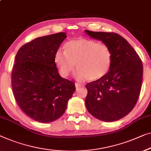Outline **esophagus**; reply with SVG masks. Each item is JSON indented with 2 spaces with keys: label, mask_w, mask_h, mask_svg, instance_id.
<instances>
[{
  "label": "esophagus",
  "mask_w": 151,
  "mask_h": 151,
  "mask_svg": "<svg viewBox=\"0 0 151 151\" xmlns=\"http://www.w3.org/2000/svg\"><path fill=\"white\" fill-rule=\"evenodd\" d=\"M75 86H76V88H78V87H80V86H82V84H79V83H75Z\"/></svg>",
  "instance_id": "esophagus-1"
}]
</instances>
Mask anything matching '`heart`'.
Instances as JSON below:
<instances>
[{
    "mask_svg": "<svg viewBox=\"0 0 151 151\" xmlns=\"http://www.w3.org/2000/svg\"><path fill=\"white\" fill-rule=\"evenodd\" d=\"M54 59L63 77H68L76 65L78 79L95 82L108 73L112 65V52L108 45L79 38L68 41L65 45V52L58 50Z\"/></svg>",
    "mask_w": 151,
    "mask_h": 151,
    "instance_id": "b5f03b06",
    "label": "heart"
}]
</instances>
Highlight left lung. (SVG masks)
I'll return each instance as SVG.
<instances>
[{
  "label": "left lung",
  "mask_w": 151,
  "mask_h": 151,
  "mask_svg": "<svg viewBox=\"0 0 151 151\" xmlns=\"http://www.w3.org/2000/svg\"><path fill=\"white\" fill-rule=\"evenodd\" d=\"M85 32L108 45L112 52V65L106 76L86 84L87 110L101 121H118L133 110L138 99L142 82V63L132 45L119 34L88 30Z\"/></svg>",
  "instance_id": "left-lung-1"
}]
</instances>
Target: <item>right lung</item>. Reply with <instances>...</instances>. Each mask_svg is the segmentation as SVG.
Here are the masks:
<instances>
[{"mask_svg": "<svg viewBox=\"0 0 151 151\" xmlns=\"http://www.w3.org/2000/svg\"><path fill=\"white\" fill-rule=\"evenodd\" d=\"M67 37L65 32L36 38L22 45L12 73L15 99L35 121L50 123L59 119L76 90L74 82L60 77L55 54Z\"/></svg>", "mask_w": 151, "mask_h": 151, "instance_id": "1", "label": "right lung"}]
</instances>
